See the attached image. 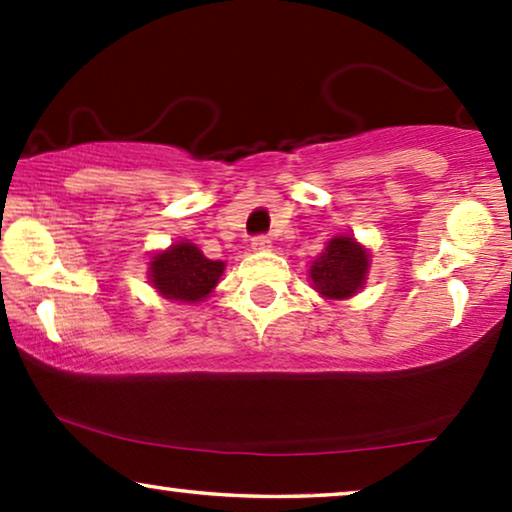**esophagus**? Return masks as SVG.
<instances>
[{"label": "esophagus", "mask_w": 512, "mask_h": 512, "mask_svg": "<svg viewBox=\"0 0 512 512\" xmlns=\"http://www.w3.org/2000/svg\"><path fill=\"white\" fill-rule=\"evenodd\" d=\"M270 237L268 235H256L254 240H251V247H254L256 251H268L270 249Z\"/></svg>", "instance_id": "obj_1"}]
</instances>
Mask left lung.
<instances>
[{
  "label": "left lung",
  "mask_w": 512,
  "mask_h": 512,
  "mask_svg": "<svg viewBox=\"0 0 512 512\" xmlns=\"http://www.w3.org/2000/svg\"><path fill=\"white\" fill-rule=\"evenodd\" d=\"M368 251L354 242V237H333L312 263L310 277L314 289L324 298L340 300L354 296L366 282Z\"/></svg>",
  "instance_id": "left-lung-1"
}]
</instances>
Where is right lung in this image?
<instances>
[{
	"instance_id": "right-lung-1",
	"label": "right lung",
	"mask_w": 512,
	"mask_h": 512,
	"mask_svg": "<svg viewBox=\"0 0 512 512\" xmlns=\"http://www.w3.org/2000/svg\"><path fill=\"white\" fill-rule=\"evenodd\" d=\"M221 272V261H209L191 242H179L163 254L153 256L149 277L165 298L195 303L209 296Z\"/></svg>"
}]
</instances>
